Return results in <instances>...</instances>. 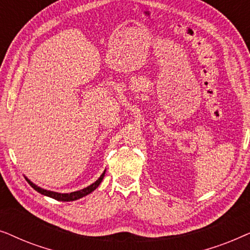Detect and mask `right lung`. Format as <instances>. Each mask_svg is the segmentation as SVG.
I'll list each match as a JSON object with an SVG mask.
<instances>
[{
    "mask_svg": "<svg viewBox=\"0 0 250 250\" xmlns=\"http://www.w3.org/2000/svg\"><path fill=\"white\" fill-rule=\"evenodd\" d=\"M104 173H105V169L104 170V173L101 174L100 177H99V179L95 181L94 183H92L91 186L84 188V189H82V190L74 191V192H70V193H60V192H54V191L45 190V189H43V188L36 186L35 183H33L32 181H30L29 179H27V177H25V179H26L27 182L30 184V187H32L33 189H35L37 192H40L41 194H43V196L53 198V199L59 200V201H74V200L80 199V198H83L85 196H87V194H90L91 192H93V191L97 189L99 186H100V183L102 182V180H104Z\"/></svg>",
    "mask_w": 250,
    "mask_h": 250,
    "instance_id": "add662e5",
    "label": "right lung"
}]
</instances>
